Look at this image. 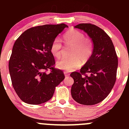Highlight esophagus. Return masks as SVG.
Wrapping results in <instances>:
<instances>
[{
	"instance_id": "1",
	"label": "esophagus",
	"mask_w": 129,
	"mask_h": 129,
	"mask_svg": "<svg viewBox=\"0 0 129 129\" xmlns=\"http://www.w3.org/2000/svg\"><path fill=\"white\" fill-rule=\"evenodd\" d=\"M64 75H65V76H66V77H68V76H69L70 74H69V73H68L67 72H64Z\"/></svg>"
}]
</instances>
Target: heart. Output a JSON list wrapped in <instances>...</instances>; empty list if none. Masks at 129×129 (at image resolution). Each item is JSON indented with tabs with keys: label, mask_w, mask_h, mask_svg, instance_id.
Wrapping results in <instances>:
<instances>
[{
	"label": "heart",
	"mask_w": 129,
	"mask_h": 129,
	"mask_svg": "<svg viewBox=\"0 0 129 129\" xmlns=\"http://www.w3.org/2000/svg\"><path fill=\"white\" fill-rule=\"evenodd\" d=\"M63 41L67 47L73 48L70 58L59 60L56 66L66 72H72L80 67L82 64L89 60L94 51V43L90 37L85 36L82 32L76 29H70L62 36ZM50 51L54 57L60 58L62 51L61 41L58 38L53 41Z\"/></svg>",
	"instance_id": "obj_1"
}]
</instances>
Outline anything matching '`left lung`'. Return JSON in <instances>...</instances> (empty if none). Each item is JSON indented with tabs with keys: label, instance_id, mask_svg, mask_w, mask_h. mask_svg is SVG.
Returning <instances> with one entry per match:
<instances>
[{
	"label": "left lung",
	"instance_id": "left-lung-1",
	"mask_svg": "<svg viewBox=\"0 0 129 129\" xmlns=\"http://www.w3.org/2000/svg\"><path fill=\"white\" fill-rule=\"evenodd\" d=\"M75 28L84 30L91 38L94 51L79 72L70 74L74 79L71 93L77 103L91 106L103 101L113 88L116 79L118 56L112 39L99 26L80 23Z\"/></svg>",
	"mask_w": 129,
	"mask_h": 129
}]
</instances>
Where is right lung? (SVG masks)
<instances>
[{
    "label": "right lung",
    "mask_w": 129,
    "mask_h": 129,
    "mask_svg": "<svg viewBox=\"0 0 129 129\" xmlns=\"http://www.w3.org/2000/svg\"><path fill=\"white\" fill-rule=\"evenodd\" d=\"M67 27L64 23L34 26L16 41L9 60V71L13 88L24 103L36 105L48 101L56 87L64 79L62 71L54 68L55 60L50 46Z\"/></svg>",
    "instance_id": "add662e5"
}]
</instances>
